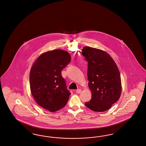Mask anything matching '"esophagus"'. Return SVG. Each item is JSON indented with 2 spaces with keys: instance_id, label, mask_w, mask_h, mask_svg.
Instances as JSON below:
<instances>
[{
  "instance_id": "34e87169",
  "label": "esophagus",
  "mask_w": 146,
  "mask_h": 146,
  "mask_svg": "<svg viewBox=\"0 0 146 146\" xmlns=\"http://www.w3.org/2000/svg\"><path fill=\"white\" fill-rule=\"evenodd\" d=\"M81 92H82V90L81 89H77V90H76V93H78V94L81 93Z\"/></svg>"
}]
</instances>
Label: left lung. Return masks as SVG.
I'll return each instance as SVG.
<instances>
[{"label":"left lung","instance_id":"left-lung-1","mask_svg":"<svg viewBox=\"0 0 146 146\" xmlns=\"http://www.w3.org/2000/svg\"><path fill=\"white\" fill-rule=\"evenodd\" d=\"M82 53L88 62V84L92 92V98L85 105L95 112L107 111L121 96L119 69L113 59L105 51L84 47Z\"/></svg>","mask_w":146,"mask_h":146}]
</instances>
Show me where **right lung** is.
I'll return each mask as SVG.
<instances>
[{"instance_id":"1","label":"right lung","mask_w":146,"mask_h":146,"mask_svg":"<svg viewBox=\"0 0 146 146\" xmlns=\"http://www.w3.org/2000/svg\"><path fill=\"white\" fill-rule=\"evenodd\" d=\"M71 61L66 51H48L38 57L30 72V88L32 95L38 105L50 112L64 108L71 94L62 70Z\"/></svg>"}]
</instances>
